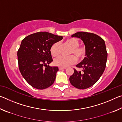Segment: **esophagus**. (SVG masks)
Listing matches in <instances>:
<instances>
[{
	"mask_svg": "<svg viewBox=\"0 0 122 122\" xmlns=\"http://www.w3.org/2000/svg\"><path fill=\"white\" fill-rule=\"evenodd\" d=\"M59 70H63V69H66V67H59Z\"/></svg>",
	"mask_w": 122,
	"mask_h": 122,
	"instance_id": "obj_1",
	"label": "esophagus"
}]
</instances>
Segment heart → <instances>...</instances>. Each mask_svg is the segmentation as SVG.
Segmentation results:
<instances>
[{
  "label": "heart",
  "instance_id": "b5f03b06",
  "mask_svg": "<svg viewBox=\"0 0 122 122\" xmlns=\"http://www.w3.org/2000/svg\"><path fill=\"white\" fill-rule=\"evenodd\" d=\"M67 44L71 47L70 54H74L78 59H82L85 56L86 53V47L84 46L79 47L80 42L77 39L71 38L67 41ZM60 44L59 42H55L51 45L50 48V52L53 56H56L59 53ZM71 55L68 56H59L54 60L55 65L62 67H66L71 65L75 63L77 59Z\"/></svg>",
  "mask_w": 122,
  "mask_h": 122
}]
</instances>
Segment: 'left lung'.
<instances>
[{"instance_id":"1","label":"left lung","mask_w":122,"mask_h":122,"mask_svg":"<svg viewBox=\"0 0 122 122\" xmlns=\"http://www.w3.org/2000/svg\"><path fill=\"white\" fill-rule=\"evenodd\" d=\"M71 37L83 41L86 53L82 61L76 65L77 67L82 68V72L74 69L69 81L75 88L84 89L96 83L104 71L108 57L106 44L102 38L92 33L79 32Z\"/></svg>"}]
</instances>
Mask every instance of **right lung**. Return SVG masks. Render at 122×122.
Masks as SVG:
<instances>
[{
  "mask_svg": "<svg viewBox=\"0 0 122 122\" xmlns=\"http://www.w3.org/2000/svg\"><path fill=\"white\" fill-rule=\"evenodd\" d=\"M62 38L41 32L29 35L22 40L17 53L19 68L25 80L33 88L44 89L54 82L59 68L49 66L53 61L50 48Z\"/></svg>",
  "mask_w": 122,
  "mask_h": 122,
  "instance_id": "right-lung-1",
  "label": "right lung"
}]
</instances>
